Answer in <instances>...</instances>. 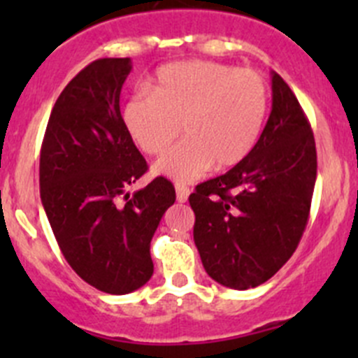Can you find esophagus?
<instances>
[{
    "mask_svg": "<svg viewBox=\"0 0 358 358\" xmlns=\"http://www.w3.org/2000/svg\"><path fill=\"white\" fill-rule=\"evenodd\" d=\"M175 189H176V201L187 202V199H189V194H190L189 187L183 185V183H176Z\"/></svg>",
    "mask_w": 358,
    "mask_h": 358,
    "instance_id": "obj_1",
    "label": "esophagus"
}]
</instances>
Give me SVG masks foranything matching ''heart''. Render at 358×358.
I'll return each mask as SVG.
<instances>
[{
	"label": "heart",
	"mask_w": 358,
	"mask_h": 358,
	"mask_svg": "<svg viewBox=\"0 0 358 358\" xmlns=\"http://www.w3.org/2000/svg\"><path fill=\"white\" fill-rule=\"evenodd\" d=\"M268 112V86L251 69L206 60L176 62L154 76L152 92L138 88L121 107V119L135 145L149 156L164 152L157 175L192 182L209 168H234L258 143Z\"/></svg>",
	"instance_id": "b5f03b06"
}]
</instances>
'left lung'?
Here are the masks:
<instances>
[{"mask_svg":"<svg viewBox=\"0 0 358 358\" xmlns=\"http://www.w3.org/2000/svg\"><path fill=\"white\" fill-rule=\"evenodd\" d=\"M315 178L308 119L287 83L272 72V112L252 152L189 197L208 275L239 291L275 275L305 232Z\"/></svg>","mask_w":358,"mask_h":358,"instance_id":"obj_1","label":"left lung"}]
</instances>
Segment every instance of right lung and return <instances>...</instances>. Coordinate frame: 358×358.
Listing matches in <instances>:
<instances>
[{
  "instance_id": "1",
  "label": "right lung",
  "mask_w": 358,
  "mask_h": 358,
  "mask_svg": "<svg viewBox=\"0 0 358 358\" xmlns=\"http://www.w3.org/2000/svg\"><path fill=\"white\" fill-rule=\"evenodd\" d=\"M129 72V59L83 69L53 106L39 159L41 202L64 258L109 294H128L152 277L150 241L176 199L162 176L126 192L147 171L119 109Z\"/></svg>"
}]
</instances>
